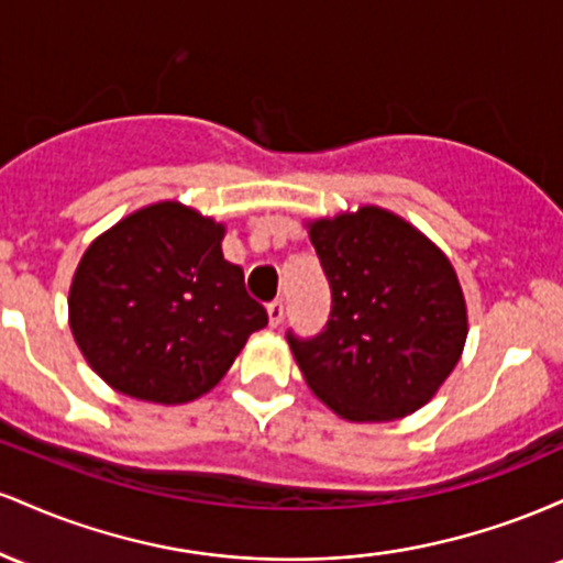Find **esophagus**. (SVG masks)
<instances>
[{"instance_id": "34e87169", "label": "esophagus", "mask_w": 563, "mask_h": 563, "mask_svg": "<svg viewBox=\"0 0 563 563\" xmlns=\"http://www.w3.org/2000/svg\"><path fill=\"white\" fill-rule=\"evenodd\" d=\"M267 314H269V325L277 328L283 322V314H286V307H283V301H269L267 303Z\"/></svg>"}]
</instances>
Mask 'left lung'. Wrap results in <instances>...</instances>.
<instances>
[{
  "label": "left lung",
  "mask_w": 563,
  "mask_h": 563,
  "mask_svg": "<svg viewBox=\"0 0 563 563\" xmlns=\"http://www.w3.org/2000/svg\"><path fill=\"white\" fill-rule=\"evenodd\" d=\"M331 286L312 339L288 331L303 380L346 421H397L434 397L466 344L468 318L448 256L378 206L309 224Z\"/></svg>",
  "instance_id": "left-lung-1"
}]
</instances>
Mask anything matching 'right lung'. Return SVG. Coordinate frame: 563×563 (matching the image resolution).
Wrapping results in <instances>:
<instances>
[{"mask_svg": "<svg viewBox=\"0 0 563 563\" xmlns=\"http://www.w3.org/2000/svg\"><path fill=\"white\" fill-rule=\"evenodd\" d=\"M224 228L174 200L145 206L84 251L68 296L92 371L147 402L179 405L222 380L267 309L222 256Z\"/></svg>", "mask_w": 563, "mask_h": 563, "instance_id": "obj_1", "label": "right lung"}]
</instances>
